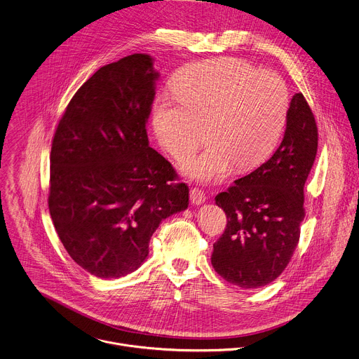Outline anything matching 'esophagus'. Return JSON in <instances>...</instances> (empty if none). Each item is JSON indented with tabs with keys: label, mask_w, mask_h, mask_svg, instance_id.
<instances>
[{
	"label": "esophagus",
	"mask_w": 359,
	"mask_h": 359,
	"mask_svg": "<svg viewBox=\"0 0 359 359\" xmlns=\"http://www.w3.org/2000/svg\"><path fill=\"white\" fill-rule=\"evenodd\" d=\"M189 200L194 205H201L205 203L207 200V195L204 194V191L198 189V188H191L189 191Z\"/></svg>",
	"instance_id": "obj_1"
}]
</instances>
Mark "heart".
Wrapping results in <instances>:
<instances>
[{"instance_id":"b5f03b06","label":"heart","mask_w":359,"mask_h":359,"mask_svg":"<svg viewBox=\"0 0 359 359\" xmlns=\"http://www.w3.org/2000/svg\"><path fill=\"white\" fill-rule=\"evenodd\" d=\"M172 91L158 95L152 124L158 142L184 158L201 140L205 147L184 161V171L201 182L221 181L231 167L250 170L280 141L290 111L281 76L238 58L189 64L172 79Z\"/></svg>"}]
</instances>
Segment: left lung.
Instances as JSON below:
<instances>
[{
    "instance_id": "obj_1",
    "label": "left lung",
    "mask_w": 359,
    "mask_h": 359,
    "mask_svg": "<svg viewBox=\"0 0 359 359\" xmlns=\"http://www.w3.org/2000/svg\"><path fill=\"white\" fill-rule=\"evenodd\" d=\"M316 149L315 118L298 93L290 104L284 138L272 156L215 196L228 221L214 244L211 264L225 281L255 290L287 268L299 241L304 185Z\"/></svg>"
}]
</instances>
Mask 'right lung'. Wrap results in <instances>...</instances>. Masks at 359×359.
<instances>
[{
  "instance_id": "obj_1",
  "label": "right lung",
  "mask_w": 359,
  "mask_h": 359,
  "mask_svg": "<svg viewBox=\"0 0 359 359\" xmlns=\"http://www.w3.org/2000/svg\"><path fill=\"white\" fill-rule=\"evenodd\" d=\"M147 54L101 67L60 119L48 207L69 257L111 280L138 269L152 233L188 208L189 189L149 147L147 121L159 74Z\"/></svg>"
}]
</instances>
